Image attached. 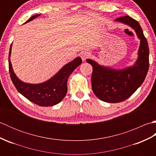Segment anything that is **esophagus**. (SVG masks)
<instances>
[{"label": "esophagus", "mask_w": 156, "mask_h": 156, "mask_svg": "<svg viewBox=\"0 0 156 156\" xmlns=\"http://www.w3.org/2000/svg\"><path fill=\"white\" fill-rule=\"evenodd\" d=\"M89 56H90V54L87 51H83L81 54V58L82 59V61H85Z\"/></svg>", "instance_id": "34e87169"}]
</instances>
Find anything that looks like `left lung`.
<instances>
[{
  "label": "left lung",
  "instance_id": "1",
  "mask_svg": "<svg viewBox=\"0 0 156 156\" xmlns=\"http://www.w3.org/2000/svg\"><path fill=\"white\" fill-rule=\"evenodd\" d=\"M115 21L127 25L135 30L140 45L136 62L125 68H112L100 65L92 59H87L92 66V91L100 100L111 103L124 101L130 97L144 82L149 69L148 44L140 23L129 16L117 18Z\"/></svg>",
  "mask_w": 156,
  "mask_h": 156
}]
</instances>
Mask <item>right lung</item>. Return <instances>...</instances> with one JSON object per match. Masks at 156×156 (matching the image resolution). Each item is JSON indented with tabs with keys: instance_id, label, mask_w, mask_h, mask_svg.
<instances>
[{
	"instance_id": "right-lung-1",
	"label": "right lung",
	"mask_w": 156,
	"mask_h": 156,
	"mask_svg": "<svg viewBox=\"0 0 156 156\" xmlns=\"http://www.w3.org/2000/svg\"><path fill=\"white\" fill-rule=\"evenodd\" d=\"M41 15H35L25 23L37 18ZM12 44L9 54V68L11 80L19 93L29 101L41 107H51L61 102L67 93V81L73 71L82 63L80 57H77L64 65L48 80L39 84H30L21 80L13 71L11 62Z\"/></svg>"
}]
</instances>
